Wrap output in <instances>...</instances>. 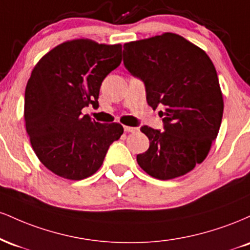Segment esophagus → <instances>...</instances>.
<instances>
[{
	"label": "esophagus",
	"mask_w": 250,
	"mask_h": 250,
	"mask_svg": "<svg viewBox=\"0 0 250 250\" xmlns=\"http://www.w3.org/2000/svg\"><path fill=\"white\" fill-rule=\"evenodd\" d=\"M125 131H128V133H134V131H137V129L139 128H136V127H129V125H125Z\"/></svg>",
	"instance_id": "obj_1"
}]
</instances>
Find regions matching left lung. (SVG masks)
<instances>
[{"label": "left lung", "mask_w": 250, "mask_h": 250, "mask_svg": "<svg viewBox=\"0 0 250 250\" xmlns=\"http://www.w3.org/2000/svg\"><path fill=\"white\" fill-rule=\"evenodd\" d=\"M123 63L146 85L147 102L162 107L165 131L148 125L141 131L149 148L136 156L146 173L171 180L205 161L219 134L223 97L209 56L185 37L165 33L125 43Z\"/></svg>", "instance_id": "left-lung-1"}]
</instances>
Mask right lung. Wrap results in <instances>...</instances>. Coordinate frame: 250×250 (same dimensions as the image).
Masks as SVG:
<instances>
[{
	"instance_id": "right-lung-1",
	"label": "right lung",
	"mask_w": 250,
	"mask_h": 250,
	"mask_svg": "<svg viewBox=\"0 0 250 250\" xmlns=\"http://www.w3.org/2000/svg\"><path fill=\"white\" fill-rule=\"evenodd\" d=\"M121 44L88 39L63 42L37 62L24 94L31 147L45 168L68 180L99 170L109 147L123 134L120 123H100L82 109L99 107L102 81L122 60Z\"/></svg>"
}]
</instances>
